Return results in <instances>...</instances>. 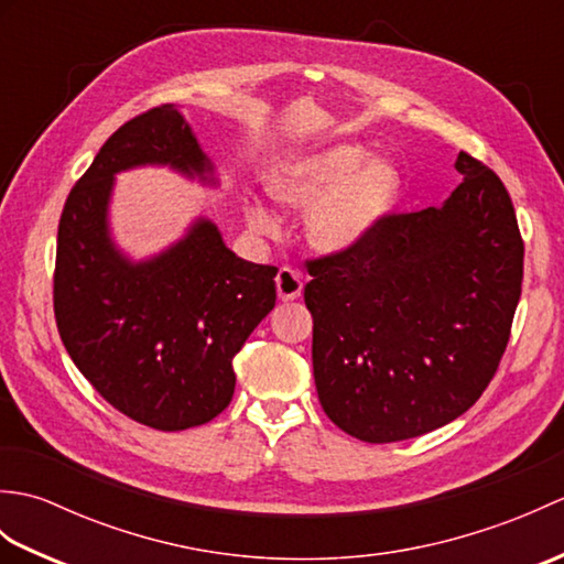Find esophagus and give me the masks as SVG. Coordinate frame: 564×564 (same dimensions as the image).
<instances>
[{"label":"esophagus","instance_id":"esophagus-1","mask_svg":"<svg viewBox=\"0 0 564 564\" xmlns=\"http://www.w3.org/2000/svg\"><path fill=\"white\" fill-rule=\"evenodd\" d=\"M275 293H279V301L291 303L303 295V273L291 267H283L275 275Z\"/></svg>","mask_w":564,"mask_h":564}]
</instances>
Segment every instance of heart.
Returning a JSON list of instances; mask_svg holds the SVG:
<instances>
[{"mask_svg": "<svg viewBox=\"0 0 564 564\" xmlns=\"http://www.w3.org/2000/svg\"><path fill=\"white\" fill-rule=\"evenodd\" d=\"M269 194L283 206L306 210L305 237L319 254L339 257L373 237L402 196V174L386 158H370L356 142H337L275 166ZM247 225L257 235L279 232V215L267 203H245Z\"/></svg>", "mask_w": 564, "mask_h": 564, "instance_id": "1", "label": "heart"}]
</instances>
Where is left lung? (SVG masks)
Masks as SVG:
<instances>
[{
    "label": "left lung",
    "instance_id": "obj_1",
    "mask_svg": "<svg viewBox=\"0 0 564 564\" xmlns=\"http://www.w3.org/2000/svg\"><path fill=\"white\" fill-rule=\"evenodd\" d=\"M458 188L373 237L307 263L313 370L322 410L349 436L429 434L480 400L507 349L523 239L501 178L467 152Z\"/></svg>",
    "mask_w": 564,
    "mask_h": 564
}]
</instances>
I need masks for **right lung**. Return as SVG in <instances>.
<instances>
[{
    "mask_svg": "<svg viewBox=\"0 0 564 564\" xmlns=\"http://www.w3.org/2000/svg\"><path fill=\"white\" fill-rule=\"evenodd\" d=\"M148 164L218 184L174 104L118 128L59 218L55 319L69 358L106 402L145 426L184 431L230 404L232 358L273 310L279 269L239 259L208 218L150 259L123 254L109 227L116 174Z\"/></svg>",
    "mask_w": 564,
    "mask_h": 564,
    "instance_id": "1",
    "label": "right lung"
}]
</instances>
